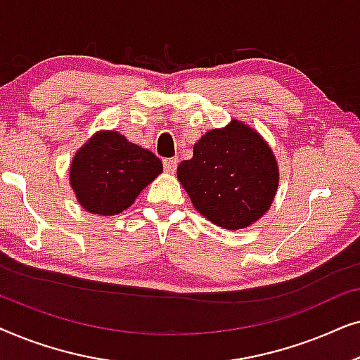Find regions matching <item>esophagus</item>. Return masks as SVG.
<instances>
[{"instance_id":"obj_1","label":"esophagus","mask_w":360,"mask_h":360,"mask_svg":"<svg viewBox=\"0 0 360 360\" xmlns=\"http://www.w3.org/2000/svg\"><path fill=\"white\" fill-rule=\"evenodd\" d=\"M176 165H179V159H175V157L164 159V169H165V172H169V174H174V172L176 170Z\"/></svg>"}]
</instances>
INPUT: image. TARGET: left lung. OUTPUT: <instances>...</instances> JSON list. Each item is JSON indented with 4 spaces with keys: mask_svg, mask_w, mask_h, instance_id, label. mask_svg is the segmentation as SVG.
Wrapping results in <instances>:
<instances>
[{
    "mask_svg": "<svg viewBox=\"0 0 360 360\" xmlns=\"http://www.w3.org/2000/svg\"><path fill=\"white\" fill-rule=\"evenodd\" d=\"M176 176L195 210L224 229H243L267 213L278 188V165L262 136L243 121L211 129L193 146Z\"/></svg>",
    "mask_w": 360,
    "mask_h": 360,
    "instance_id": "obj_1",
    "label": "left lung"
}]
</instances>
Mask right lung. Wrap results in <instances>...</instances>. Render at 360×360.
Masks as SVG:
<instances>
[{"label": "right lung", "instance_id": "right-lung-1", "mask_svg": "<svg viewBox=\"0 0 360 360\" xmlns=\"http://www.w3.org/2000/svg\"><path fill=\"white\" fill-rule=\"evenodd\" d=\"M162 170L150 150L116 131H98L73 157L70 185L86 211L112 216L129 208Z\"/></svg>", "mask_w": 360, "mask_h": 360}]
</instances>
